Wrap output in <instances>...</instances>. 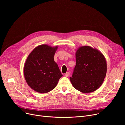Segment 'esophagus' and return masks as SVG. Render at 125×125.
<instances>
[{
  "label": "esophagus",
  "instance_id": "obj_1",
  "mask_svg": "<svg viewBox=\"0 0 125 125\" xmlns=\"http://www.w3.org/2000/svg\"><path fill=\"white\" fill-rule=\"evenodd\" d=\"M69 75H70V73H69V72H67V73H66L65 74V76H66V77L69 76Z\"/></svg>",
  "mask_w": 125,
  "mask_h": 125
}]
</instances>
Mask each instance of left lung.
I'll return each mask as SVG.
<instances>
[{
	"instance_id": "obj_1",
	"label": "left lung",
	"mask_w": 125,
	"mask_h": 125,
	"mask_svg": "<svg viewBox=\"0 0 125 125\" xmlns=\"http://www.w3.org/2000/svg\"><path fill=\"white\" fill-rule=\"evenodd\" d=\"M75 58V67L70 77L72 84L83 93L93 92L101 86L105 77V58L98 50L84 45L77 49Z\"/></svg>"
}]
</instances>
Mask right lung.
<instances>
[{"label": "right lung", "mask_w": 125, "mask_h": 125, "mask_svg": "<svg viewBox=\"0 0 125 125\" xmlns=\"http://www.w3.org/2000/svg\"><path fill=\"white\" fill-rule=\"evenodd\" d=\"M58 46L44 44L35 48L28 55L24 74L28 86L36 92L47 93L53 90L63 76L54 57Z\"/></svg>", "instance_id": "right-lung-1"}]
</instances>
